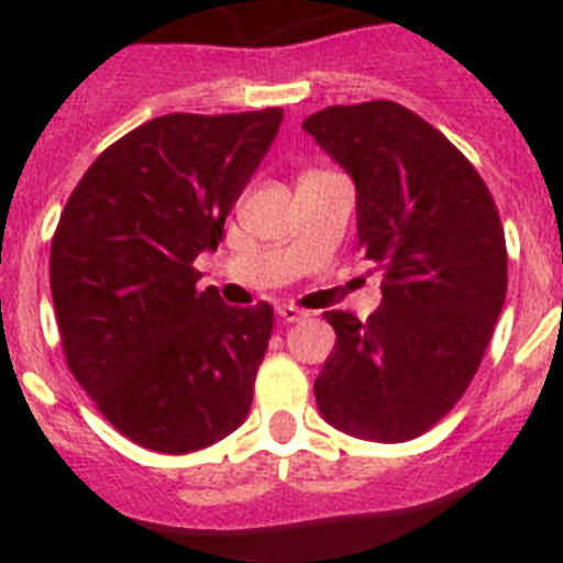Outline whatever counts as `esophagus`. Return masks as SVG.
Returning <instances> with one entry per match:
<instances>
[{
  "label": "esophagus",
  "mask_w": 563,
  "mask_h": 563,
  "mask_svg": "<svg viewBox=\"0 0 563 563\" xmlns=\"http://www.w3.org/2000/svg\"><path fill=\"white\" fill-rule=\"evenodd\" d=\"M276 312H278V318L285 321V324H296V321H305L307 318L305 310H298V307H292V305H282Z\"/></svg>",
  "instance_id": "obj_1"
}]
</instances>
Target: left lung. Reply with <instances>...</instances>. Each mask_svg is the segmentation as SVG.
<instances>
[{"mask_svg":"<svg viewBox=\"0 0 563 563\" xmlns=\"http://www.w3.org/2000/svg\"><path fill=\"white\" fill-rule=\"evenodd\" d=\"M305 132L357 188V247L383 271L366 321L330 310L318 411L343 434L406 442L456 406L507 292L499 211L465 154L395 101L327 107Z\"/></svg>","mask_w":563,"mask_h":563,"instance_id":"1","label":"left lung"}]
</instances>
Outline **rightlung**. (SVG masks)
Wrapping results in <instances>:
<instances>
[{
  "label": "right lung",
  "instance_id": "1",
  "mask_svg": "<svg viewBox=\"0 0 563 563\" xmlns=\"http://www.w3.org/2000/svg\"><path fill=\"white\" fill-rule=\"evenodd\" d=\"M282 118L278 107L154 118L98 154L64 206L49 290L67 366L143 449H208L251 411L273 307L197 290L194 258L217 251Z\"/></svg>",
  "mask_w": 563,
  "mask_h": 563
}]
</instances>
